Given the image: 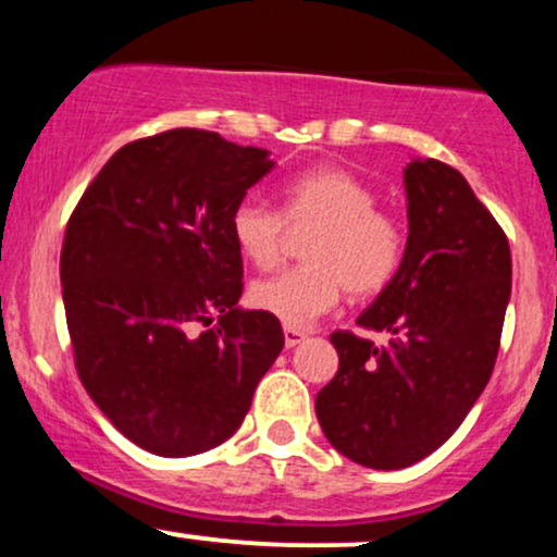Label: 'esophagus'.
Returning a JSON list of instances; mask_svg holds the SVG:
<instances>
[{
    "instance_id": "obj_1",
    "label": "esophagus",
    "mask_w": 557,
    "mask_h": 557,
    "mask_svg": "<svg viewBox=\"0 0 557 557\" xmlns=\"http://www.w3.org/2000/svg\"><path fill=\"white\" fill-rule=\"evenodd\" d=\"M283 332H285V345H287V348H296L298 343L306 341V332L298 330V327H290V324H285Z\"/></svg>"
}]
</instances>
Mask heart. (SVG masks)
I'll return each mask as SVG.
<instances>
[{
	"instance_id": "obj_1",
	"label": "heart",
	"mask_w": 557,
	"mask_h": 557,
	"mask_svg": "<svg viewBox=\"0 0 557 557\" xmlns=\"http://www.w3.org/2000/svg\"><path fill=\"white\" fill-rule=\"evenodd\" d=\"M287 227L306 230L300 259L251 285V304L290 327L327 314L343 296L372 298L385 290L406 257V230L374 190L335 164L309 168L283 185V214L259 201H240L230 214V235L240 257L272 270L285 253Z\"/></svg>"
}]
</instances>
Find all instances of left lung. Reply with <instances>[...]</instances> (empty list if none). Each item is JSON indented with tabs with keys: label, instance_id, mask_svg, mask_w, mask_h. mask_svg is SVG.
Instances as JSON below:
<instances>
[{
	"label": "left lung",
	"instance_id": "1",
	"mask_svg": "<svg viewBox=\"0 0 557 557\" xmlns=\"http://www.w3.org/2000/svg\"><path fill=\"white\" fill-rule=\"evenodd\" d=\"M406 194V257L356 322L389 341L332 332L341 367L317 395L332 447L387 471L426 458L461 426L495 369L510 298L508 238L461 172L417 159Z\"/></svg>",
	"mask_w": 557,
	"mask_h": 557
}]
</instances>
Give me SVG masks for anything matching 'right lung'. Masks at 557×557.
<instances>
[{
	"label": "right lung",
	"mask_w": 557,
	"mask_h": 557,
	"mask_svg": "<svg viewBox=\"0 0 557 557\" xmlns=\"http://www.w3.org/2000/svg\"><path fill=\"white\" fill-rule=\"evenodd\" d=\"M270 151L172 127L125 144L83 190L60 253L75 372L131 443L164 458L212 450L246 419L285 345L240 311L230 214Z\"/></svg>",
	"instance_id": "right-lung-1"
}]
</instances>
